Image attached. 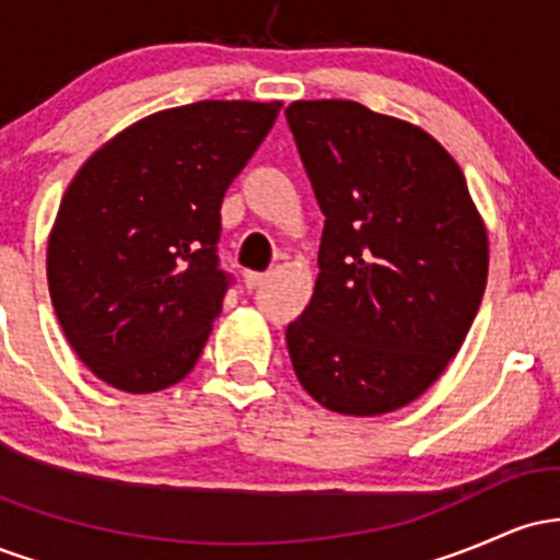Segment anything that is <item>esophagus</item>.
<instances>
[{"label":"esophagus","mask_w":560,"mask_h":560,"mask_svg":"<svg viewBox=\"0 0 560 560\" xmlns=\"http://www.w3.org/2000/svg\"><path fill=\"white\" fill-rule=\"evenodd\" d=\"M262 281H266V273H258V271L244 273V287H247V289H258Z\"/></svg>","instance_id":"obj_1"}]
</instances>
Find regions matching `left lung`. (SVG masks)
I'll return each instance as SVG.
<instances>
[{"label":"left lung","mask_w":560,"mask_h":560,"mask_svg":"<svg viewBox=\"0 0 560 560\" xmlns=\"http://www.w3.org/2000/svg\"><path fill=\"white\" fill-rule=\"evenodd\" d=\"M287 124L326 215L316 289L287 326L294 374L337 413H389L464 345L487 284L485 223L419 126L350 100L292 102Z\"/></svg>","instance_id":"left-lung-1"}]
</instances>
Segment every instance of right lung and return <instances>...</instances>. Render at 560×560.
<instances>
[{
    "label": "right lung",
    "instance_id": "obj_1",
    "mask_svg": "<svg viewBox=\"0 0 560 560\" xmlns=\"http://www.w3.org/2000/svg\"><path fill=\"white\" fill-rule=\"evenodd\" d=\"M279 102L205 100L128 126L70 182L47 249L57 320L115 389L158 392L195 369L231 276L221 202Z\"/></svg>",
    "mask_w": 560,
    "mask_h": 560
}]
</instances>
